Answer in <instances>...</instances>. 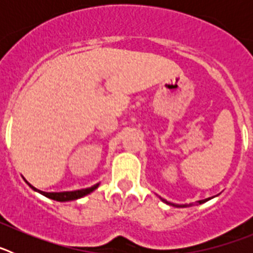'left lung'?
Wrapping results in <instances>:
<instances>
[{
	"label": "left lung",
	"instance_id": "obj_1",
	"mask_svg": "<svg viewBox=\"0 0 253 253\" xmlns=\"http://www.w3.org/2000/svg\"><path fill=\"white\" fill-rule=\"evenodd\" d=\"M209 199H210V198H209ZM209 199H205V200H199L198 204H203V203L208 202V200H209ZM161 200H162V202L166 203V204L172 205V207H176V208H185V207H187V205H177V204H173V203H169V202H167V200H165V199H162V198H161ZM190 205H191V204H190Z\"/></svg>",
	"mask_w": 253,
	"mask_h": 253
}]
</instances>
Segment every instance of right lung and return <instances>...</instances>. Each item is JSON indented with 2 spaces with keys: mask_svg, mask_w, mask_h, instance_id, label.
Listing matches in <instances>:
<instances>
[{
  "mask_svg": "<svg viewBox=\"0 0 253 253\" xmlns=\"http://www.w3.org/2000/svg\"><path fill=\"white\" fill-rule=\"evenodd\" d=\"M26 182H28V181H26ZM28 185L33 190H35V191H38V193H40L42 195L46 196V198L49 199H53V200H57V202H71V200H77V199L84 198V196L91 194L93 190H96L99 187L100 184H96L91 187H87V189L75 190V191H63V193H45V191H40V190L35 189V187L33 186V185L29 184V182Z\"/></svg>",
  "mask_w": 253,
  "mask_h": 253,
  "instance_id": "1",
  "label": "right lung"
}]
</instances>
